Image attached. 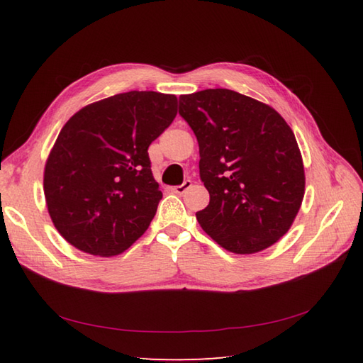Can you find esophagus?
<instances>
[{
	"instance_id": "34e87169",
	"label": "esophagus",
	"mask_w": 363,
	"mask_h": 363,
	"mask_svg": "<svg viewBox=\"0 0 363 363\" xmlns=\"http://www.w3.org/2000/svg\"><path fill=\"white\" fill-rule=\"evenodd\" d=\"M191 187V181L190 179H187V181H184L181 186H176V187H173L172 190L174 191V194H177V195H182V194H186V191L189 190Z\"/></svg>"
}]
</instances>
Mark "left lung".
<instances>
[{
	"label": "left lung",
	"instance_id": "1",
	"mask_svg": "<svg viewBox=\"0 0 363 363\" xmlns=\"http://www.w3.org/2000/svg\"><path fill=\"white\" fill-rule=\"evenodd\" d=\"M179 115L199 145V177L211 195L196 212L215 242L235 254L276 243L304 198L296 138L273 107L228 89L179 96Z\"/></svg>",
	"mask_w": 363,
	"mask_h": 363
}]
</instances>
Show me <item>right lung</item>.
Segmentation results:
<instances>
[{
  "instance_id": "1",
  "label": "right lung",
  "mask_w": 363,
  "mask_h": 363,
  "mask_svg": "<svg viewBox=\"0 0 363 363\" xmlns=\"http://www.w3.org/2000/svg\"><path fill=\"white\" fill-rule=\"evenodd\" d=\"M176 106L174 95L134 90L82 107L65 123L43 190L54 226L74 248L117 256L148 229L162 199L148 146L172 125Z\"/></svg>"
}]
</instances>
